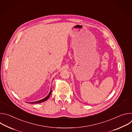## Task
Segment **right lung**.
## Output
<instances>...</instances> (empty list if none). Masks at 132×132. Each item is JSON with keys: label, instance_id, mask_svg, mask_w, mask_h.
Returning a JSON list of instances; mask_svg holds the SVG:
<instances>
[{"label": "right lung", "instance_id": "add662e5", "mask_svg": "<svg viewBox=\"0 0 132 132\" xmlns=\"http://www.w3.org/2000/svg\"><path fill=\"white\" fill-rule=\"evenodd\" d=\"M52 93V90H51H51H50V93H48V95L44 98L42 99V100H39V101H35V102H28V103H32V104H34V103H42L43 102H44L45 101H46L50 97Z\"/></svg>", "mask_w": 132, "mask_h": 132}]
</instances>
